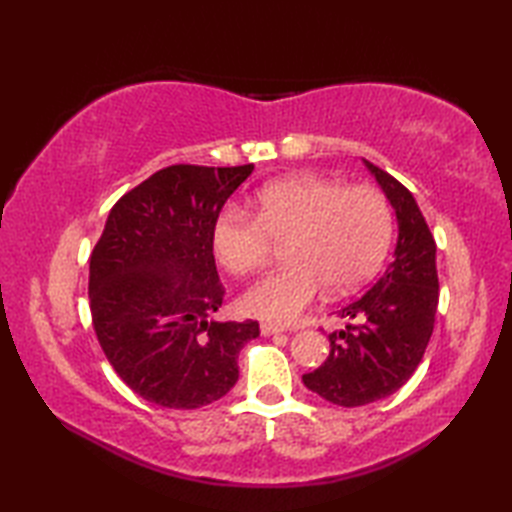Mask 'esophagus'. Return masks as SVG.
<instances>
[{"instance_id": "1", "label": "esophagus", "mask_w": 512, "mask_h": 512, "mask_svg": "<svg viewBox=\"0 0 512 512\" xmlns=\"http://www.w3.org/2000/svg\"><path fill=\"white\" fill-rule=\"evenodd\" d=\"M259 330H262L264 336H273V334L286 332L284 328H279V325H273V323H262V325H259Z\"/></svg>"}]
</instances>
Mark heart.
Returning a JSON list of instances; mask_svg holds the SVG:
<instances>
[{
	"label": "heart",
	"instance_id": "heart-1",
	"mask_svg": "<svg viewBox=\"0 0 512 512\" xmlns=\"http://www.w3.org/2000/svg\"><path fill=\"white\" fill-rule=\"evenodd\" d=\"M394 235L385 195L330 178L299 176L268 182L255 195V220L226 209L211 226V250L224 270L248 275L264 264L270 244L283 246L288 266L250 286L239 306L255 319L297 321L325 290L345 295L372 277Z\"/></svg>",
	"mask_w": 512,
	"mask_h": 512
}]
</instances>
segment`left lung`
Returning <instances> with one entry per match:
<instances>
[{"label":"left lung","instance_id":"obj_1","mask_svg":"<svg viewBox=\"0 0 512 512\" xmlns=\"http://www.w3.org/2000/svg\"><path fill=\"white\" fill-rule=\"evenodd\" d=\"M363 162L394 209L398 237L385 273L336 312L345 328L328 334V361L303 374V385L341 407L396 394L420 365L438 310L436 242L416 198L389 173Z\"/></svg>","mask_w":512,"mask_h":512}]
</instances>
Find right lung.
<instances>
[{"label": "right lung", "instance_id": "1", "mask_svg": "<svg viewBox=\"0 0 512 512\" xmlns=\"http://www.w3.org/2000/svg\"><path fill=\"white\" fill-rule=\"evenodd\" d=\"M253 165H173L118 200L90 257L96 339L123 383L169 409H198L237 383L257 321H215L224 288L211 226Z\"/></svg>", "mask_w": 512, "mask_h": 512}]
</instances>
